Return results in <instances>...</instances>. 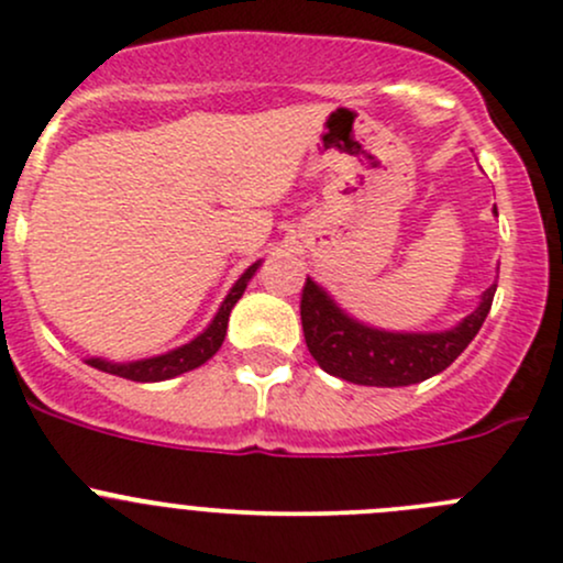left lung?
I'll return each instance as SVG.
<instances>
[{"mask_svg": "<svg viewBox=\"0 0 563 563\" xmlns=\"http://www.w3.org/2000/svg\"><path fill=\"white\" fill-rule=\"evenodd\" d=\"M496 212V207H494ZM496 286L459 327L440 334H390L356 323L307 277L301 288V329L312 358L323 372L358 386H412L440 375L475 340L494 301Z\"/></svg>", "mask_w": 563, "mask_h": 563, "instance_id": "8db88e82", "label": "left lung"}]
</instances>
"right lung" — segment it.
Wrapping results in <instances>:
<instances>
[{
	"label": "right lung",
	"instance_id": "obj_1",
	"mask_svg": "<svg viewBox=\"0 0 563 563\" xmlns=\"http://www.w3.org/2000/svg\"><path fill=\"white\" fill-rule=\"evenodd\" d=\"M258 264L247 266L245 275L234 283V288L229 291V297L223 299L221 310L218 316L212 318V323L207 327L197 340H191L188 345L177 347V351L164 353V356L156 358H145V361H132V364H110V361H99L91 358L88 364L97 366V369L108 372V375H118L126 377V380L134 383H158V380H169V377L183 375V372H191L197 366H202L207 358H212L218 353V347L223 345V336H227V323H229V312L236 305V299L242 297V291L247 288V280L256 275Z\"/></svg>",
	"mask_w": 563,
	"mask_h": 563
}]
</instances>
